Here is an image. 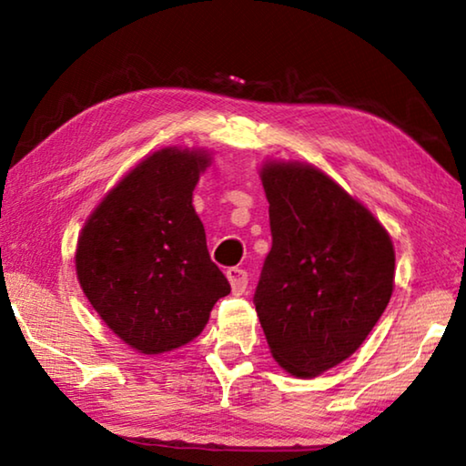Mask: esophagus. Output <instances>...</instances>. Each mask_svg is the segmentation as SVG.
<instances>
[{
	"mask_svg": "<svg viewBox=\"0 0 466 466\" xmlns=\"http://www.w3.org/2000/svg\"><path fill=\"white\" fill-rule=\"evenodd\" d=\"M226 278H228V281H230L232 291L236 296L244 294V289H247V286H248L247 271L240 269V267H230V269L226 271Z\"/></svg>",
	"mask_w": 466,
	"mask_h": 466,
	"instance_id": "obj_1",
	"label": "esophagus"
}]
</instances>
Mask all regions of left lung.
Returning <instances> with one entry per match:
<instances>
[{"label": "left lung", "instance_id": "left-lung-1", "mask_svg": "<svg viewBox=\"0 0 466 466\" xmlns=\"http://www.w3.org/2000/svg\"><path fill=\"white\" fill-rule=\"evenodd\" d=\"M271 250L255 309L275 361L298 378L341 364L366 341L389 304V232L325 172L299 162L261 168Z\"/></svg>", "mask_w": 466, "mask_h": 466}]
</instances>
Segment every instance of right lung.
<instances>
[{"instance_id":"obj_1","label":"right lung","mask_w":466,"mask_h":466,"mask_svg":"<svg viewBox=\"0 0 466 466\" xmlns=\"http://www.w3.org/2000/svg\"><path fill=\"white\" fill-rule=\"evenodd\" d=\"M211 157L164 147L125 177L86 222L76 271L92 309L139 353L185 345L230 283L211 261L193 188Z\"/></svg>"}]
</instances>
